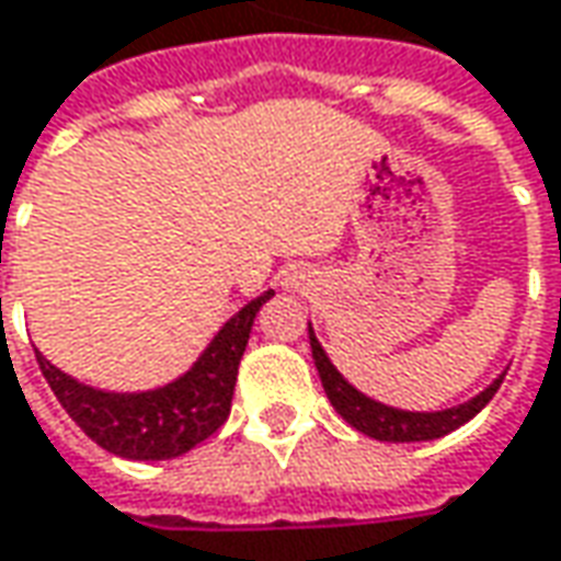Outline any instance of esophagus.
Segmentation results:
<instances>
[{"label":"esophagus","instance_id":"esophagus-1","mask_svg":"<svg viewBox=\"0 0 561 561\" xmlns=\"http://www.w3.org/2000/svg\"><path fill=\"white\" fill-rule=\"evenodd\" d=\"M304 285H307V282H304V273H288V276H285V288H304Z\"/></svg>","mask_w":561,"mask_h":561}]
</instances>
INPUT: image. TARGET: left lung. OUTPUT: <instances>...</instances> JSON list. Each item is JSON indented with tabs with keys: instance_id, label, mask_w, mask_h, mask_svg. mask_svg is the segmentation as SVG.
Instances as JSON below:
<instances>
[{
	"instance_id": "obj_1",
	"label": "left lung",
	"mask_w": 561,
	"mask_h": 561,
	"mask_svg": "<svg viewBox=\"0 0 561 561\" xmlns=\"http://www.w3.org/2000/svg\"><path fill=\"white\" fill-rule=\"evenodd\" d=\"M310 346L316 368H319V377H322V387H325V396L331 399L334 411L344 417L346 424L356 426L359 433L380 442H430L439 439V436H448L451 430L463 426L467 421H472L479 411L485 409L491 402V396L501 390V383H504V375H501L494 383H489L485 390L479 392V396H472L470 402L445 411L390 409V405L375 402V399H368L365 392L356 390V387L331 365L329 353L322 350V344H319L316 334H312V325Z\"/></svg>"
}]
</instances>
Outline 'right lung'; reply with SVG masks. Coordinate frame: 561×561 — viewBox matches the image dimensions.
<instances>
[{"mask_svg": "<svg viewBox=\"0 0 561 561\" xmlns=\"http://www.w3.org/2000/svg\"><path fill=\"white\" fill-rule=\"evenodd\" d=\"M273 291L249 300L215 341L205 346L193 368L165 387L144 392H106L64 375L36 350L42 375L57 402L110 455L128 460H169L196 448L230 417L239 362L249 346L254 316Z\"/></svg>", "mask_w": 561, "mask_h": 561, "instance_id": "add662e5", "label": "right lung"}]
</instances>
